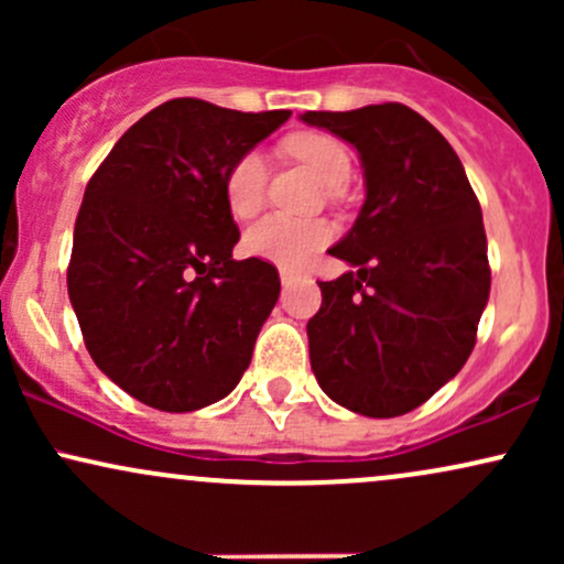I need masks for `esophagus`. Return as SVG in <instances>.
I'll return each instance as SVG.
<instances>
[{
  "label": "esophagus",
  "mask_w": 564,
  "mask_h": 564,
  "mask_svg": "<svg viewBox=\"0 0 564 564\" xmlns=\"http://www.w3.org/2000/svg\"><path fill=\"white\" fill-rule=\"evenodd\" d=\"M294 281H296V273H294V270L281 268V283H283V289L291 286V283H294Z\"/></svg>",
  "instance_id": "34e87169"
}]
</instances>
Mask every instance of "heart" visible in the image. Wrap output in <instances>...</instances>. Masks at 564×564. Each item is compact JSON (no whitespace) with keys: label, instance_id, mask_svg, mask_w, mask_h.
<instances>
[{"label":"heart","instance_id":"b5f03b06","mask_svg":"<svg viewBox=\"0 0 564 564\" xmlns=\"http://www.w3.org/2000/svg\"><path fill=\"white\" fill-rule=\"evenodd\" d=\"M289 151L318 174L323 185L334 187V191L345 185L352 174V159H349L347 148L332 134L302 132L289 140ZM264 187H268V161L260 151H246L243 156L232 161L225 174V204H228L230 215L246 219L260 212L264 204ZM328 238H332V230L326 223L268 215L246 230L243 249L257 260L296 270L315 251H321Z\"/></svg>","mask_w":564,"mask_h":564}]
</instances>
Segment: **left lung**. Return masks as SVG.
I'll use <instances>...</instances> for the list:
<instances>
[{
    "label": "left lung",
    "instance_id": "1",
    "mask_svg": "<svg viewBox=\"0 0 564 564\" xmlns=\"http://www.w3.org/2000/svg\"><path fill=\"white\" fill-rule=\"evenodd\" d=\"M300 119L360 153L366 204L318 281L310 366L334 403L371 419L413 411L462 371L488 304L480 200L451 142L400 102Z\"/></svg>",
    "mask_w": 564,
    "mask_h": 564
}]
</instances>
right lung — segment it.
Here are the masks:
<instances>
[{
	"label": "right lung",
	"instance_id": "obj_1",
	"mask_svg": "<svg viewBox=\"0 0 564 564\" xmlns=\"http://www.w3.org/2000/svg\"><path fill=\"white\" fill-rule=\"evenodd\" d=\"M289 116L177 97L129 127L89 180L68 296L97 368L140 403L198 411L249 368L281 278L232 260L225 174Z\"/></svg>",
	"mask_w": 564,
	"mask_h": 564
}]
</instances>
